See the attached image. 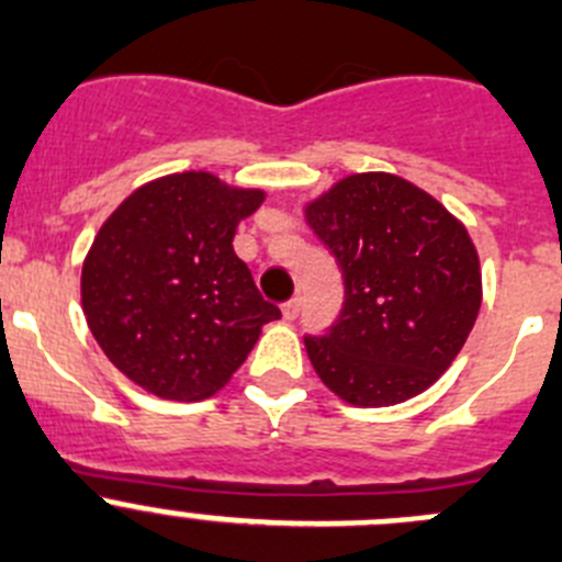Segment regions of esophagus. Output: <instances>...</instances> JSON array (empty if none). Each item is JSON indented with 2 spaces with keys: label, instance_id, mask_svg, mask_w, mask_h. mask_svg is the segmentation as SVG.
<instances>
[{
  "label": "esophagus",
  "instance_id": "esophagus-1",
  "mask_svg": "<svg viewBox=\"0 0 562 562\" xmlns=\"http://www.w3.org/2000/svg\"><path fill=\"white\" fill-rule=\"evenodd\" d=\"M299 311H302V299L299 296L288 299L285 305H282V318H285V322H293V318L299 316Z\"/></svg>",
  "mask_w": 562,
  "mask_h": 562
}]
</instances>
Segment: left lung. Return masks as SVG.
I'll use <instances>...</instances> for the list:
<instances>
[{
    "label": "left lung",
    "mask_w": 562,
    "mask_h": 562,
    "mask_svg": "<svg viewBox=\"0 0 562 562\" xmlns=\"http://www.w3.org/2000/svg\"><path fill=\"white\" fill-rule=\"evenodd\" d=\"M305 222L338 260V324L305 338L324 385L355 407L413 400L463 349L482 305L480 255L435 196L387 171H363L305 204Z\"/></svg>",
    "instance_id": "left-lung-1"
}]
</instances>
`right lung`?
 I'll return each mask as SVG.
<instances>
[{
  "label": "right lung",
  "mask_w": 562,
  "mask_h": 562,
  "mask_svg": "<svg viewBox=\"0 0 562 562\" xmlns=\"http://www.w3.org/2000/svg\"><path fill=\"white\" fill-rule=\"evenodd\" d=\"M263 199V188L177 171L135 188L99 227L82 260V313L110 363L146 393L207 400L280 318L233 249Z\"/></svg>",
  "instance_id": "1"
}]
</instances>
